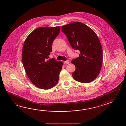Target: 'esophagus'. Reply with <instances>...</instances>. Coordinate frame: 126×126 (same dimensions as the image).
Returning <instances> with one entry per match:
<instances>
[{"label":"esophagus","mask_w":126,"mask_h":126,"mask_svg":"<svg viewBox=\"0 0 126 126\" xmlns=\"http://www.w3.org/2000/svg\"><path fill=\"white\" fill-rule=\"evenodd\" d=\"M64 63L65 64H69V60H67L66 61H64Z\"/></svg>","instance_id":"esophagus-1"}]
</instances>
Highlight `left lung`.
Instances as JSON below:
<instances>
[{"label": "left lung", "instance_id": "obj_1", "mask_svg": "<svg viewBox=\"0 0 126 126\" xmlns=\"http://www.w3.org/2000/svg\"><path fill=\"white\" fill-rule=\"evenodd\" d=\"M61 31L72 48L80 51L79 56L72 61L76 67L72 77L81 83L91 82L102 67L103 51L99 38L93 30L80 22L64 25Z\"/></svg>", "mask_w": 126, "mask_h": 126}]
</instances>
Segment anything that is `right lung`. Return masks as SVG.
Here are the masks:
<instances>
[{
	"mask_svg": "<svg viewBox=\"0 0 126 126\" xmlns=\"http://www.w3.org/2000/svg\"><path fill=\"white\" fill-rule=\"evenodd\" d=\"M60 27H40L27 37L22 51V62L27 76L34 85L48 90L56 86L63 65L54 59L48 60L52 44Z\"/></svg>",
	"mask_w": 126,
	"mask_h": 126,
	"instance_id": "1",
	"label": "right lung"
}]
</instances>
